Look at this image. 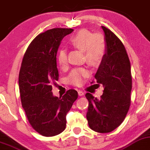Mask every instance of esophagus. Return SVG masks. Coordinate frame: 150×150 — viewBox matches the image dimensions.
Wrapping results in <instances>:
<instances>
[{
    "instance_id": "esophagus-1",
    "label": "esophagus",
    "mask_w": 150,
    "mask_h": 150,
    "mask_svg": "<svg viewBox=\"0 0 150 150\" xmlns=\"http://www.w3.org/2000/svg\"><path fill=\"white\" fill-rule=\"evenodd\" d=\"M77 92H78V95L79 96H82L84 95V92L82 91H78Z\"/></svg>"
}]
</instances>
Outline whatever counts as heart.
Instances as JSON below:
<instances>
[{
  "label": "heart",
  "mask_w": 150,
  "mask_h": 150,
  "mask_svg": "<svg viewBox=\"0 0 150 150\" xmlns=\"http://www.w3.org/2000/svg\"><path fill=\"white\" fill-rule=\"evenodd\" d=\"M69 43L74 48L84 51L86 62L93 67H98L102 64L105 57L107 43L104 37L100 34H94L86 29H81L69 39ZM60 67L64 68L68 64L67 51L59 50L57 57ZM88 76V71L84 68H78L72 71L68 77L70 84L80 86L84 79Z\"/></svg>",
  "instance_id": "b5f03b06"
}]
</instances>
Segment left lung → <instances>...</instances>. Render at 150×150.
Returning a JSON list of instances; mask_svg holds the SVG:
<instances>
[{
    "instance_id": "1",
    "label": "left lung",
    "mask_w": 150,
    "mask_h": 150,
    "mask_svg": "<svg viewBox=\"0 0 150 150\" xmlns=\"http://www.w3.org/2000/svg\"><path fill=\"white\" fill-rule=\"evenodd\" d=\"M102 28L107 49L95 78L103 85V94L100 99L89 93L85 96L89 104L86 118L90 128L99 133H108L120 126L125 118L130 107L132 79L124 45L111 30L105 26Z\"/></svg>"
}]
</instances>
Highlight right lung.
Instances as JSON below:
<instances>
[{"label":"right lung","mask_w":150,"mask_h":150,"mask_svg":"<svg viewBox=\"0 0 150 150\" xmlns=\"http://www.w3.org/2000/svg\"><path fill=\"white\" fill-rule=\"evenodd\" d=\"M73 29L53 28L39 34L29 45L18 76L21 100L30 124L43 136H54L65 129L66 114L78 93L69 89L62 97L52 95L59 79L57 53L62 39Z\"/></svg>","instance_id":"obj_1"}]
</instances>
